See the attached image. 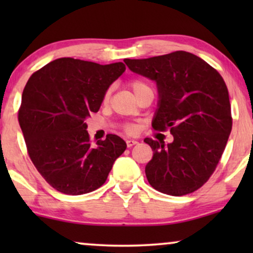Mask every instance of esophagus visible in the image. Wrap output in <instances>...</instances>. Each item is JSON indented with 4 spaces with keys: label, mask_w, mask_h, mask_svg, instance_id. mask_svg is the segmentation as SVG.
Here are the masks:
<instances>
[{
    "label": "esophagus",
    "mask_w": 253,
    "mask_h": 253,
    "mask_svg": "<svg viewBox=\"0 0 253 253\" xmlns=\"http://www.w3.org/2000/svg\"><path fill=\"white\" fill-rule=\"evenodd\" d=\"M137 144H138V141H137L136 139H127V140H126L127 147H132L133 145H137Z\"/></svg>",
    "instance_id": "obj_1"
}]
</instances>
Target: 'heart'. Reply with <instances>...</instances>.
<instances>
[{"label":"heart","instance_id":"heart-1","mask_svg":"<svg viewBox=\"0 0 253 253\" xmlns=\"http://www.w3.org/2000/svg\"><path fill=\"white\" fill-rule=\"evenodd\" d=\"M144 87H147V85L144 84L143 82H138V81H137V82H133L132 84H131V88H132V91H133L134 94H136V93H137L138 91H140V89L144 88ZM108 98H109V92H107L105 99L107 100ZM133 129H134L133 126H129V127H127V130H129V131H133Z\"/></svg>","mask_w":253,"mask_h":253}]
</instances>
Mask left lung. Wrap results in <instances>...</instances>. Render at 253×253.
I'll list each match as a JSON object with an SVG mask.
<instances>
[{
	"label": "left lung",
	"mask_w": 253,
	"mask_h": 253,
	"mask_svg": "<svg viewBox=\"0 0 253 253\" xmlns=\"http://www.w3.org/2000/svg\"><path fill=\"white\" fill-rule=\"evenodd\" d=\"M124 62L134 74L157 84L152 126L170 129L174 137L169 144L144 139L153 151L145 167L148 183L170 196L196 191L215 170L231 131L226 83L215 69L188 51Z\"/></svg>",
	"instance_id": "1"
}]
</instances>
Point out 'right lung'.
I'll return each instance as SVG.
<instances>
[{"label": "right lung", "mask_w": 253, "mask_h": 253, "mask_svg": "<svg viewBox=\"0 0 253 253\" xmlns=\"http://www.w3.org/2000/svg\"><path fill=\"white\" fill-rule=\"evenodd\" d=\"M124 71L122 62L101 65L62 57L30 77L19 126L33 165L57 191L72 196L94 191L126 151V141L116 134L92 145L85 122Z\"/></svg>", "instance_id": "1"}]
</instances>
